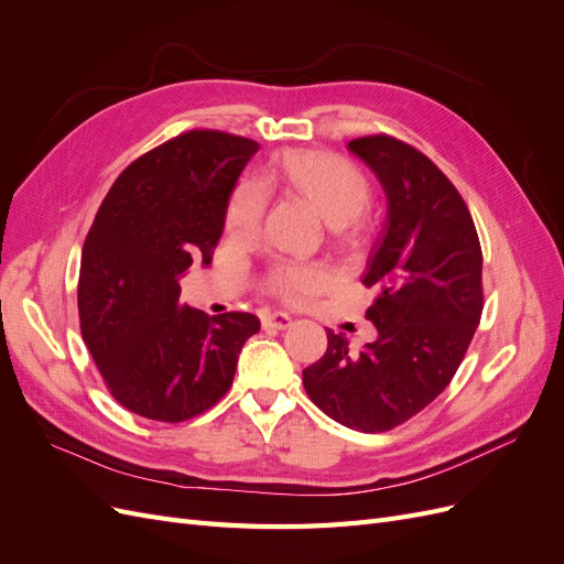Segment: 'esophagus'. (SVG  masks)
Segmentation results:
<instances>
[{
	"mask_svg": "<svg viewBox=\"0 0 564 564\" xmlns=\"http://www.w3.org/2000/svg\"><path fill=\"white\" fill-rule=\"evenodd\" d=\"M261 322L265 329H286L289 324H292V317H289L286 313H265L261 317Z\"/></svg>",
	"mask_w": 564,
	"mask_h": 564,
	"instance_id": "34e87169",
	"label": "esophagus"
}]
</instances>
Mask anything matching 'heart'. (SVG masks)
<instances>
[{
	"mask_svg": "<svg viewBox=\"0 0 564 564\" xmlns=\"http://www.w3.org/2000/svg\"><path fill=\"white\" fill-rule=\"evenodd\" d=\"M263 185H280L303 197L332 228L340 242L355 245L362 235V212L371 199L369 178L350 160L322 150H286L268 166ZM265 195L245 181L232 191L226 226L235 237L249 240L261 228ZM329 275L315 265H280L268 286L286 303L301 305L327 289Z\"/></svg>",
	"mask_w": 564,
	"mask_h": 564,
	"instance_id": "heart-1",
	"label": "heart"
}]
</instances>
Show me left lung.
<instances>
[{"instance_id": "8db88e82", "label": "left lung", "mask_w": 564, "mask_h": 564, "mask_svg": "<svg viewBox=\"0 0 564 564\" xmlns=\"http://www.w3.org/2000/svg\"><path fill=\"white\" fill-rule=\"evenodd\" d=\"M386 193V220L362 282L377 289L367 319L377 338L350 352L327 329V352L303 369V386L329 419L383 433L449 386L482 315V249L452 181L390 135L348 143Z\"/></svg>"}]
</instances>
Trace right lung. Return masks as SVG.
Listing matches in <instances>:
<instances>
[{
    "instance_id": "1",
    "label": "right lung",
    "mask_w": 564,
    "mask_h": 564,
    "mask_svg": "<svg viewBox=\"0 0 564 564\" xmlns=\"http://www.w3.org/2000/svg\"><path fill=\"white\" fill-rule=\"evenodd\" d=\"M259 143L187 131L131 162L112 183L82 249V338L112 398L164 423L226 395L251 313L209 317L181 303V278L212 261L237 178Z\"/></svg>"
}]
</instances>
